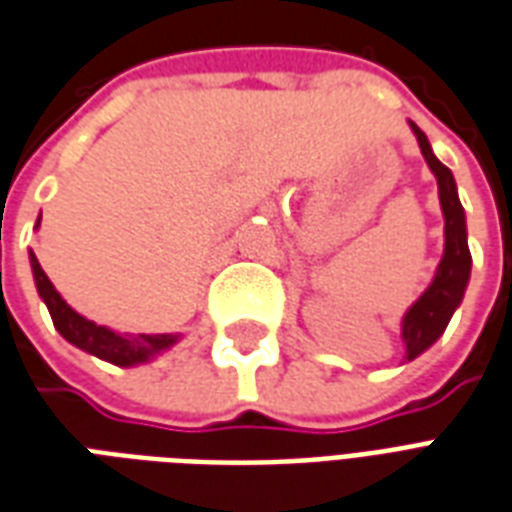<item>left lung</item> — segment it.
<instances>
[{
  "instance_id": "1",
  "label": "left lung",
  "mask_w": 512,
  "mask_h": 512,
  "mask_svg": "<svg viewBox=\"0 0 512 512\" xmlns=\"http://www.w3.org/2000/svg\"><path fill=\"white\" fill-rule=\"evenodd\" d=\"M410 127L415 132V138H418L423 160H426L434 179H437L439 206H442V217H445V252H442V260H439L431 285L423 290V295L401 317V339H404V358L407 361L429 350L431 344L445 333L450 317L464 301L469 271H472V255H469L467 244V217H464V208H461V200H458L456 179H453L450 168H445L434 157L426 132L420 130L415 121H410Z\"/></svg>"
}]
</instances>
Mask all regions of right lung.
Masks as SVG:
<instances>
[{"label":"right lung","mask_w":512,"mask_h":512,"mask_svg":"<svg viewBox=\"0 0 512 512\" xmlns=\"http://www.w3.org/2000/svg\"><path fill=\"white\" fill-rule=\"evenodd\" d=\"M34 227H40V219H37ZM29 263H32L37 293L43 298V304L48 306L56 331L62 333L67 342L75 344L78 350L89 352L94 358H102V361L113 363V366H121V369H130V366H138V363H149L151 358L170 350L181 339V333H138V336H130V333H116L108 325H97L94 320H86L59 295L54 282L45 276V271L37 263L34 252H29Z\"/></svg>","instance_id":"obj_1"}]
</instances>
